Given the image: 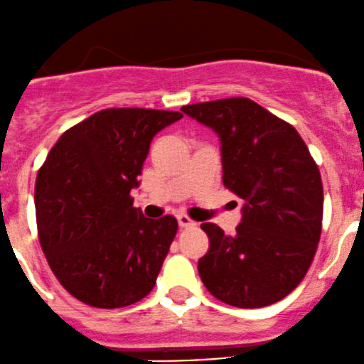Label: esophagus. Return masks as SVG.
<instances>
[{
	"mask_svg": "<svg viewBox=\"0 0 364 364\" xmlns=\"http://www.w3.org/2000/svg\"><path fill=\"white\" fill-rule=\"evenodd\" d=\"M178 223H179V227H181V229H188V227H196V222H193V220L190 218V216H186V215H179V216H178Z\"/></svg>",
	"mask_w": 364,
	"mask_h": 364,
	"instance_id": "obj_1",
	"label": "esophagus"
}]
</instances>
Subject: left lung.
I'll return each instance as SVG.
<instances>
[{
    "mask_svg": "<svg viewBox=\"0 0 364 364\" xmlns=\"http://www.w3.org/2000/svg\"><path fill=\"white\" fill-rule=\"evenodd\" d=\"M222 141L223 185L245 200L234 236L203 223L200 280L216 299L262 308L301 284L317 252L324 192L317 164L287 121L245 97L185 105Z\"/></svg>",
    "mask_w": 364,
    "mask_h": 364,
    "instance_id": "8db88e82",
    "label": "left lung"
}]
</instances>
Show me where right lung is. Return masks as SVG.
Here are the masks:
<instances>
[{
  "label": "right lung",
  "mask_w": 364,
  "mask_h": 364,
  "mask_svg": "<svg viewBox=\"0 0 364 364\" xmlns=\"http://www.w3.org/2000/svg\"><path fill=\"white\" fill-rule=\"evenodd\" d=\"M181 112L104 109L68 128L35 185L38 240L54 277L75 299L123 308L153 291L178 220L134 208L151 139Z\"/></svg>",
  "instance_id": "add662e5"
}]
</instances>
